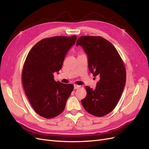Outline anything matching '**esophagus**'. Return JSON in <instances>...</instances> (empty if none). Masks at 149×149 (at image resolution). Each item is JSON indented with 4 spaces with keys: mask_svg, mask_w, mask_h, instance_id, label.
Segmentation results:
<instances>
[{
    "mask_svg": "<svg viewBox=\"0 0 149 149\" xmlns=\"http://www.w3.org/2000/svg\"><path fill=\"white\" fill-rule=\"evenodd\" d=\"M79 88H80V86H79V85H76V84L74 85V89H77Z\"/></svg>",
    "mask_w": 149,
    "mask_h": 149,
    "instance_id": "1",
    "label": "esophagus"
}]
</instances>
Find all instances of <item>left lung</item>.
<instances>
[{
	"label": "left lung",
	"instance_id": "1",
	"mask_svg": "<svg viewBox=\"0 0 149 149\" xmlns=\"http://www.w3.org/2000/svg\"><path fill=\"white\" fill-rule=\"evenodd\" d=\"M78 45L86 53L89 71L99 78L95 89L86 86L82 105L94 116H106L114 109L125 87L123 61L113 45L101 37L82 36L76 42Z\"/></svg>",
	"mask_w": 149,
	"mask_h": 149
}]
</instances>
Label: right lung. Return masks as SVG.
Listing matches in <instances>:
<instances>
[{
    "label": "right lung",
    "instance_id": "right-lung-1",
    "mask_svg": "<svg viewBox=\"0 0 149 149\" xmlns=\"http://www.w3.org/2000/svg\"><path fill=\"white\" fill-rule=\"evenodd\" d=\"M77 38L54 37L36 43L26 56L22 74L23 86L35 111L43 118H53L63 111L74 86L54 79L61 69L69 49Z\"/></svg>",
    "mask_w": 149,
    "mask_h": 149
}]
</instances>
